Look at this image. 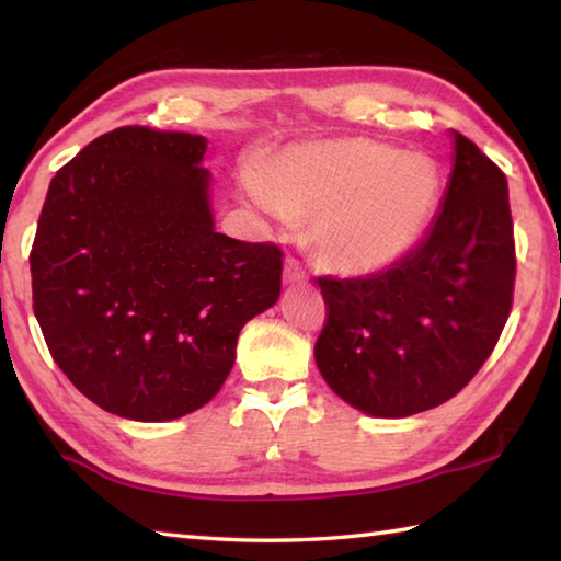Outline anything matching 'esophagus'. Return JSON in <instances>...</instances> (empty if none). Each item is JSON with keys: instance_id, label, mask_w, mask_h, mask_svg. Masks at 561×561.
Returning a JSON list of instances; mask_svg holds the SVG:
<instances>
[{"instance_id": "34e87169", "label": "esophagus", "mask_w": 561, "mask_h": 561, "mask_svg": "<svg viewBox=\"0 0 561 561\" xmlns=\"http://www.w3.org/2000/svg\"><path fill=\"white\" fill-rule=\"evenodd\" d=\"M304 282H309V277L307 272L299 267V262L294 260L284 262V284H304Z\"/></svg>"}]
</instances>
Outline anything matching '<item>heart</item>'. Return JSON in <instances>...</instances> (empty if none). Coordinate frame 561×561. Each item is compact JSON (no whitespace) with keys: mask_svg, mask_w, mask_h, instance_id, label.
Here are the masks:
<instances>
[{"mask_svg":"<svg viewBox=\"0 0 561 561\" xmlns=\"http://www.w3.org/2000/svg\"><path fill=\"white\" fill-rule=\"evenodd\" d=\"M250 201L287 220H311L321 267L378 277L421 247L443 197L435 160L374 138L299 144L242 175Z\"/></svg>","mask_w":561,"mask_h":561,"instance_id":"heart-1","label":"heart"}]
</instances>
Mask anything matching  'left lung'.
<instances>
[{
	"instance_id": "1",
	"label": "left lung",
	"mask_w": 561,
	"mask_h": 561,
	"mask_svg": "<svg viewBox=\"0 0 561 561\" xmlns=\"http://www.w3.org/2000/svg\"><path fill=\"white\" fill-rule=\"evenodd\" d=\"M453 170L421 247L368 279L321 277L314 358L331 391L374 417H408L462 391L495 348L515 289L507 178L450 130Z\"/></svg>"
}]
</instances>
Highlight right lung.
I'll use <instances>...</instances> for the list:
<instances>
[{
    "instance_id": "add662e5",
    "label": "right lung",
    "mask_w": 561,
    "mask_h": 561,
    "mask_svg": "<svg viewBox=\"0 0 561 561\" xmlns=\"http://www.w3.org/2000/svg\"><path fill=\"white\" fill-rule=\"evenodd\" d=\"M207 138L123 126L51 178L32 247L56 366L103 411L175 421L213 401L247 321L274 307L282 252L215 230Z\"/></svg>"
}]
</instances>
